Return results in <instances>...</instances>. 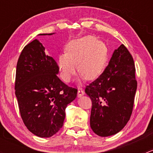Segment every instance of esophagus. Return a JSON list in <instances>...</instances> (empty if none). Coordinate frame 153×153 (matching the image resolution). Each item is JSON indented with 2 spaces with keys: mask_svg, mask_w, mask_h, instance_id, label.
Wrapping results in <instances>:
<instances>
[{
  "mask_svg": "<svg viewBox=\"0 0 153 153\" xmlns=\"http://www.w3.org/2000/svg\"><path fill=\"white\" fill-rule=\"evenodd\" d=\"M84 95V92L82 89H78V96L81 97Z\"/></svg>",
  "mask_w": 153,
  "mask_h": 153,
  "instance_id": "obj_1",
  "label": "esophagus"
}]
</instances>
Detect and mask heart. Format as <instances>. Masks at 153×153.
<instances>
[{"mask_svg":"<svg viewBox=\"0 0 153 153\" xmlns=\"http://www.w3.org/2000/svg\"><path fill=\"white\" fill-rule=\"evenodd\" d=\"M67 52L58 55V65L62 79L69 82L78 71L86 80L101 73L107 60V48L95 37L86 36L68 43Z\"/></svg>","mask_w":153,"mask_h":153,"instance_id":"1","label":"heart"}]
</instances>
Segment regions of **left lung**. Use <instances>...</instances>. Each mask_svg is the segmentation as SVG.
Listing matches in <instances>:
<instances>
[{
  "label": "left lung",
  "instance_id": "left-lung-1",
  "mask_svg": "<svg viewBox=\"0 0 153 153\" xmlns=\"http://www.w3.org/2000/svg\"><path fill=\"white\" fill-rule=\"evenodd\" d=\"M135 73L133 58L121 44L101 75L86 86L92 101L90 126L99 136L118 133L129 121L137 89Z\"/></svg>",
  "mask_w": 153,
  "mask_h": 153
}]
</instances>
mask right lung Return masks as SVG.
Here are the masks:
<instances>
[{
	"mask_svg": "<svg viewBox=\"0 0 153 153\" xmlns=\"http://www.w3.org/2000/svg\"><path fill=\"white\" fill-rule=\"evenodd\" d=\"M44 50L37 39L23 49L17 63L15 89L27 129L37 136L49 138L64 125L65 109L76 98L78 89L59 79L58 64Z\"/></svg>",
	"mask_w": 153,
	"mask_h": 153,
	"instance_id": "right-lung-1",
	"label": "right lung"
}]
</instances>
